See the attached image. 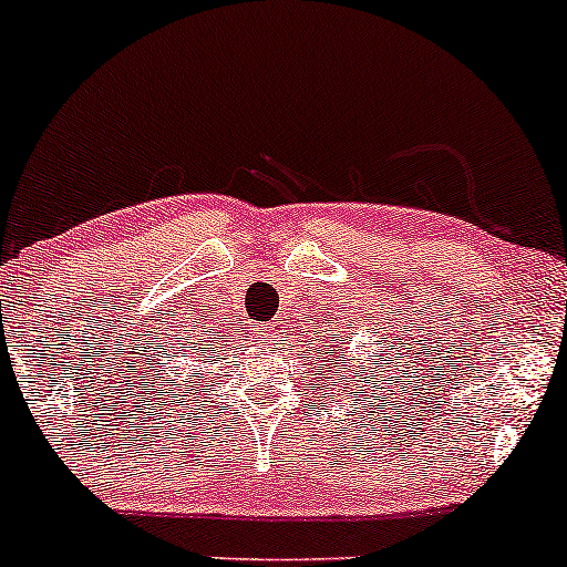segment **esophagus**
<instances>
[{
  "mask_svg": "<svg viewBox=\"0 0 567 567\" xmlns=\"http://www.w3.org/2000/svg\"><path fill=\"white\" fill-rule=\"evenodd\" d=\"M261 338H264V341H275V338H277V324H269V328H261Z\"/></svg>",
  "mask_w": 567,
  "mask_h": 567,
  "instance_id": "1",
  "label": "esophagus"
}]
</instances>
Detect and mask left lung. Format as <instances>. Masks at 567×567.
Returning <instances> with one entry per match:
<instances>
[{"label": "left lung", "instance_id": "1", "mask_svg": "<svg viewBox=\"0 0 567 567\" xmlns=\"http://www.w3.org/2000/svg\"><path fill=\"white\" fill-rule=\"evenodd\" d=\"M338 354H343V347L338 343V338H336V343H330L328 349H317V360H322V362L333 360V365H338V360H336ZM333 386H336V383H333Z\"/></svg>", "mask_w": 567, "mask_h": 567}]
</instances>
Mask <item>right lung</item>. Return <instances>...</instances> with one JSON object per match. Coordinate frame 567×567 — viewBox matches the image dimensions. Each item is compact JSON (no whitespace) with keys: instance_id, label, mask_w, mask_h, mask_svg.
<instances>
[{"instance_id":"1","label":"right lung","mask_w":567,"mask_h":567,"mask_svg":"<svg viewBox=\"0 0 567 567\" xmlns=\"http://www.w3.org/2000/svg\"><path fill=\"white\" fill-rule=\"evenodd\" d=\"M194 354V362H202V360H210V357H216V360H220V354H224V343L220 347H216V343H205V341H197V347H192V343L186 341V347Z\"/></svg>"}]
</instances>
